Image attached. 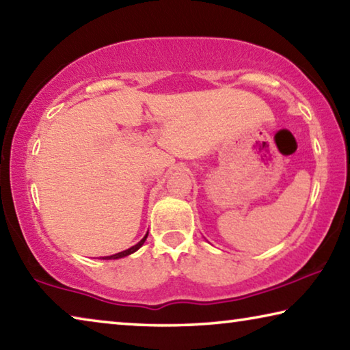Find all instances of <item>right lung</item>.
Returning a JSON list of instances; mask_svg holds the SVG:
<instances>
[{"label": "right lung", "instance_id": "obj_1", "mask_svg": "<svg viewBox=\"0 0 350 350\" xmlns=\"http://www.w3.org/2000/svg\"><path fill=\"white\" fill-rule=\"evenodd\" d=\"M146 239H147V234H146V237L141 240V242H137L135 246H131V248H129V250H125V251H122V253H118V254H113V256H107V257H102V259H121V257H125V256H129V254H131V253H135L136 250H139L142 245H144V242H146Z\"/></svg>", "mask_w": 350, "mask_h": 350}]
</instances>
